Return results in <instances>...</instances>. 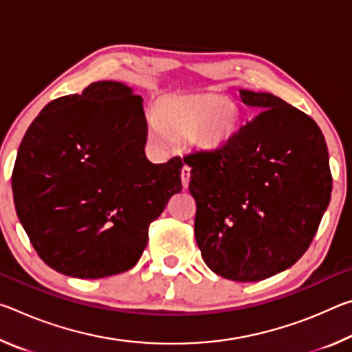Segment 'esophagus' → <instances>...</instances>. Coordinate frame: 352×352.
<instances>
[{"instance_id": "34e87169", "label": "esophagus", "mask_w": 352, "mask_h": 352, "mask_svg": "<svg viewBox=\"0 0 352 352\" xmlns=\"http://www.w3.org/2000/svg\"><path fill=\"white\" fill-rule=\"evenodd\" d=\"M189 178H190V168H189V166H183V168H182V184H183V188H188Z\"/></svg>"}]
</instances>
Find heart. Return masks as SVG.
Instances as JSON below:
<instances>
[{"label": "heart", "instance_id": "b5f03b06", "mask_svg": "<svg viewBox=\"0 0 352 352\" xmlns=\"http://www.w3.org/2000/svg\"><path fill=\"white\" fill-rule=\"evenodd\" d=\"M148 135L160 146H170L172 135L186 136L190 146L204 152L225 147L237 133L241 115L225 94L205 91L168 94L155 107Z\"/></svg>", "mask_w": 352, "mask_h": 352}]
</instances>
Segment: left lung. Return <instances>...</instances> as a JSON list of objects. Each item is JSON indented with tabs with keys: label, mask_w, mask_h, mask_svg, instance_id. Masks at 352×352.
<instances>
[{
	"label": "left lung",
	"mask_w": 352,
	"mask_h": 352,
	"mask_svg": "<svg viewBox=\"0 0 352 352\" xmlns=\"http://www.w3.org/2000/svg\"><path fill=\"white\" fill-rule=\"evenodd\" d=\"M258 116L214 152L188 155L194 234L205 264L262 281L305 254L331 200L324 136L312 118L270 93L239 90Z\"/></svg>",
	"instance_id": "1"
}]
</instances>
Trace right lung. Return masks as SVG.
<instances>
[{
	"instance_id": "right-lung-1",
	"label": "right lung",
	"mask_w": 352,
	"mask_h": 352,
	"mask_svg": "<svg viewBox=\"0 0 352 352\" xmlns=\"http://www.w3.org/2000/svg\"><path fill=\"white\" fill-rule=\"evenodd\" d=\"M146 141L142 99L121 82H94L34 119L16 153L12 190L46 265L98 279L138 262L148 225L182 190V160L151 163Z\"/></svg>"
}]
</instances>
